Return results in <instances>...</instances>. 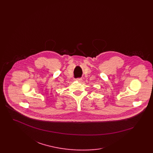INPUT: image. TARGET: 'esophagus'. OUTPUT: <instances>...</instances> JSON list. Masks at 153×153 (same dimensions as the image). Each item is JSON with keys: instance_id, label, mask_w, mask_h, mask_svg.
I'll use <instances>...</instances> for the list:
<instances>
[{"instance_id": "34e87169", "label": "esophagus", "mask_w": 153, "mask_h": 153, "mask_svg": "<svg viewBox=\"0 0 153 153\" xmlns=\"http://www.w3.org/2000/svg\"><path fill=\"white\" fill-rule=\"evenodd\" d=\"M76 81H77V82H81L82 81V79H77L76 80Z\"/></svg>"}]
</instances>
